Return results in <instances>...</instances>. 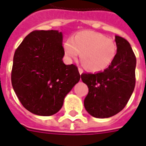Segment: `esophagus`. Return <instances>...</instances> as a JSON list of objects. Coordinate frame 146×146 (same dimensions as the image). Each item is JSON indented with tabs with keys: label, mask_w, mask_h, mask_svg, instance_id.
<instances>
[{
	"label": "esophagus",
	"mask_w": 146,
	"mask_h": 146,
	"mask_svg": "<svg viewBox=\"0 0 146 146\" xmlns=\"http://www.w3.org/2000/svg\"><path fill=\"white\" fill-rule=\"evenodd\" d=\"M78 70H79V73H80V74H82V73H84V70H83L82 68L79 67Z\"/></svg>",
	"instance_id": "1"
}]
</instances>
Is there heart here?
<instances>
[{
    "mask_svg": "<svg viewBox=\"0 0 146 146\" xmlns=\"http://www.w3.org/2000/svg\"><path fill=\"white\" fill-rule=\"evenodd\" d=\"M63 50L69 59H76L81 52L84 67L92 72H100L113 62L117 54V45L114 40L101 33L83 31L68 38Z\"/></svg>",
    "mask_w": 146,
    "mask_h": 146,
    "instance_id": "heart-1",
    "label": "heart"
}]
</instances>
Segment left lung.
<instances>
[{"mask_svg":"<svg viewBox=\"0 0 146 146\" xmlns=\"http://www.w3.org/2000/svg\"><path fill=\"white\" fill-rule=\"evenodd\" d=\"M115 42L117 54L106 70L81 75L89 88L84 107L90 115L98 118L110 117L121 111L135 86L136 57L127 40L115 36Z\"/></svg>","mask_w":146,"mask_h":146,"instance_id":"1","label":"left lung"}]
</instances>
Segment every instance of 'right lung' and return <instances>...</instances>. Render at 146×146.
<instances>
[{
    "instance_id": "obj_1",
    "label": "right lung",
    "mask_w": 146,
    "mask_h": 146,
    "mask_svg": "<svg viewBox=\"0 0 146 146\" xmlns=\"http://www.w3.org/2000/svg\"><path fill=\"white\" fill-rule=\"evenodd\" d=\"M62 35L56 30H35L15 52L11 84L25 109L41 116L59 111L66 95L78 83L76 65H65Z\"/></svg>"
}]
</instances>
